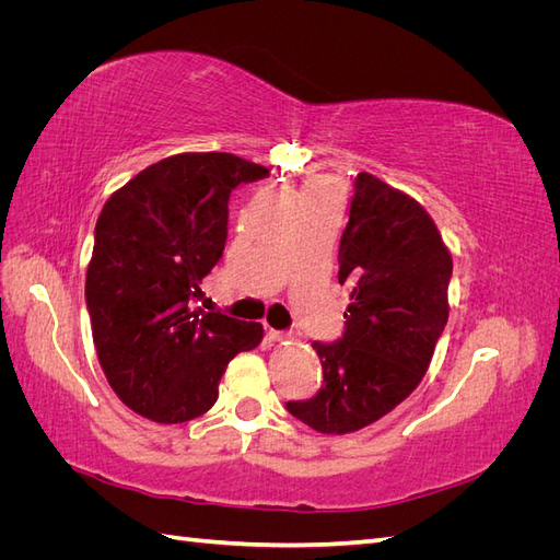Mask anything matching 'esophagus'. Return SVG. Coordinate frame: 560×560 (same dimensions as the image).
<instances>
[{
  "label": "esophagus",
  "mask_w": 560,
  "mask_h": 560,
  "mask_svg": "<svg viewBox=\"0 0 560 560\" xmlns=\"http://www.w3.org/2000/svg\"><path fill=\"white\" fill-rule=\"evenodd\" d=\"M266 336H268V341H287V338H290V334L278 331V329H268Z\"/></svg>",
  "instance_id": "34e87169"
}]
</instances>
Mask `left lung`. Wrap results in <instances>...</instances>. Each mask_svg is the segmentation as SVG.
Wrapping results in <instances>:
<instances>
[{"instance_id": "left-lung-1", "label": "left lung", "mask_w": 560, "mask_h": 560, "mask_svg": "<svg viewBox=\"0 0 560 560\" xmlns=\"http://www.w3.org/2000/svg\"><path fill=\"white\" fill-rule=\"evenodd\" d=\"M451 273V252L425 208L360 173L338 247V282L352 287L346 329L334 343H313L325 383L306 401H287V411L322 434L362 430L393 411L432 362Z\"/></svg>"}]
</instances>
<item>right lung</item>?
Segmentation results:
<instances>
[{"label": "right lung", "mask_w": 560, "mask_h": 560, "mask_svg": "<svg viewBox=\"0 0 560 560\" xmlns=\"http://www.w3.org/2000/svg\"><path fill=\"white\" fill-rule=\"evenodd\" d=\"M264 177V165L222 151L177 154L100 212L86 306L100 366L135 413L167 425L202 416L226 364L261 343L259 322L206 313L194 299L224 254L231 191Z\"/></svg>", "instance_id": "add662e5"}]
</instances>
